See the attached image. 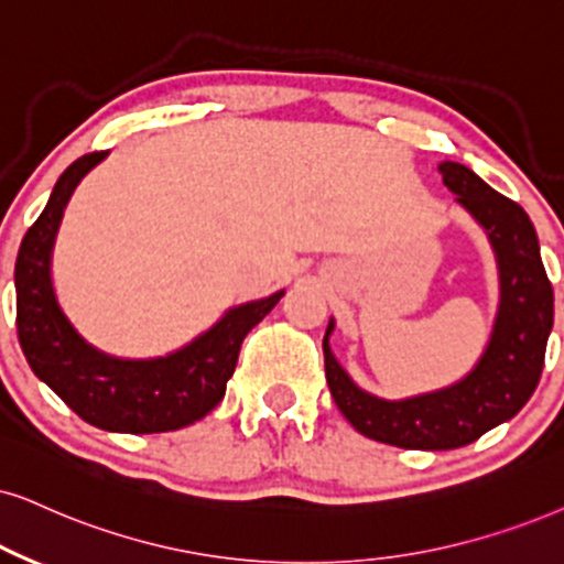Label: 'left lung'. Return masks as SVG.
I'll return each instance as SVG.
<instances>
[{
    "label": "left lung",
    "instance_id": "left-lung-1",
    "mask_svg": "<svg viewBox=\"0 0 564 564\" xmlns=\"http://www.w3.org/2000/svg\"><path fill=\"white\" fill-rule=\"evenodd\" d=\"M440 174L463 208L487 229L500 262V315L479 365L466 380L440 393L382 401L356 388L335 361L327 346L333 323L323 338L325 377L340 413L365 437L405 451H453L516 416L541 380L554 323V291L529 213L460 163L445 161Z\"/></svg>",
    "mask_w": 564,
    "mask_h": 564
}]
</instances>
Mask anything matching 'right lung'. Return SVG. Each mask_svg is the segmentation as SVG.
<instances>
[{
    "label": "right lung",
    "mask_w": 564,
    "mask_h": 564,
    "mask_svg": "<svg viewBox=\"0 0 564 564\" xmlns=\"http://www.w3.org/2000/svg\"><path fill=\"white\" fill-rule=\"evenodd\" d=\"M106 151L85 153L54 184L44 213L25 231L15 262L18 338L28 365L83 422L106 432H174L216 409L237 369L245 335L283 296L237 306L195 344L166 359L122 361L85 344L54 299L48 260L69 195Z\"/></svg>",
    "instance_id": "add662e5"
}]
</instances>
